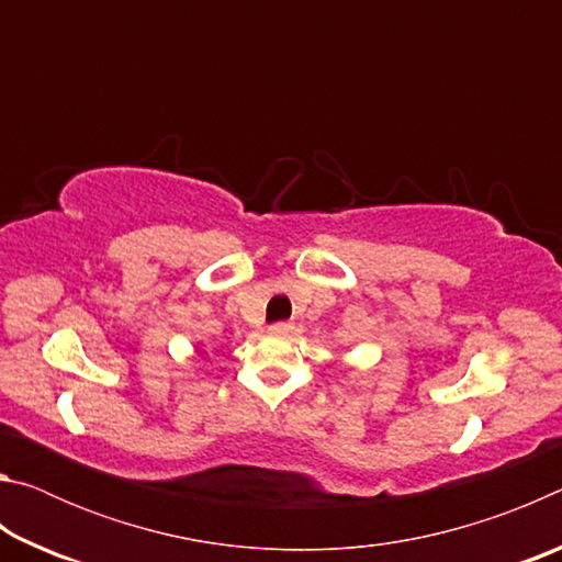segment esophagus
Masks as SVG:
<instances>
[{
    "instance_id": "1",
    "label": "esophagus",
    "mask_w": 562,
    "mask_h": 562,
    "mask_svg": "<svg viewBox=\"0 0 562 562\" xmlns=\"http://www.w3.org/2000/svg\"><path fill=\"white\" fill-rule=\"evenodd\" d=\"M294 327L290 325V322H278V325H270L268 327V331H270V335H280V337H284V335H290V331H292Z\"/></svg>"
}]
</instances>
